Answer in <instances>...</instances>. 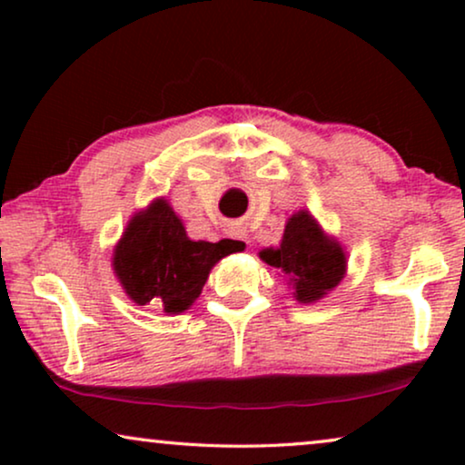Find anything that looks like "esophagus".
<instances>
[{"label": "esophagus", "instance_id": "obj_1", "mask_svg": "<svg viewBox=\"0 0 465 465\" xmlns=\"http://www.w3.org/2000/svg\"><path fill=\"white\" fill-rule=\"evenodd\" d=\"M231 237H234V239H243V241H247V234H245V231L241 226H231Z\"/></svg>", "mask_w": 465, "mask_h": 465}]
</instances>
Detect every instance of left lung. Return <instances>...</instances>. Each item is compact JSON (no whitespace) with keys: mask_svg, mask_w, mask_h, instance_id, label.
<instances>
[{"mask_svg":"<svg viewBox=\"0 0 465 465\" xmlns=\"http://www.w3.org/2000/svg\"><path fill=\"white\" fill-rule=\"evenodd\" d=\"M260 258L288 277L298 302H317L341 283L347 256L339 241L328 237L309 212H298L285 224L279 247H266Z\"/></svg>","mask_w":465,"mask_h":465,"instance_id":"1","label":"left lung"}]
</instances>
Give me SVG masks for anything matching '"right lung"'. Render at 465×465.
Here are the masks:
<instances>
[{"label": "right lung", "instance_id": "1", "mask_svg": "<svg viewBox=\"0 0 465 465\" xmlns=\"http://www.w3.org/2000/svg\"><path fill=\"white\" fill-rule=\"evenodd\" d=\"M234 252L231 239L190 241L164 199L135 213L114 250V272L133 302L183 313L205 285L213 264Z\"/></svg>", "mask_w": 465, "mask_h": 465}]
</instances>
